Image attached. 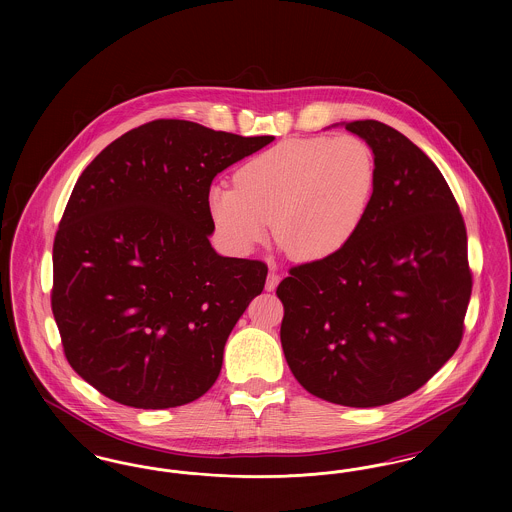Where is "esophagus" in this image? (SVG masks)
Segmentation results:
<instances>
[{
	"instance_id": "1",
	"label": "esophagus",
	"mask_w": 512,
	"mask_h": 512,
	"mask_svg": "<svg viewBox=\"0 0 512 512\" xmlns=\"http://www.w3.org/2000/svg\"><path fill=\"white\" fill-rule=\"evenodd\" d=\"M278 282H280V276H278V272H276V267H272L270 268V272H268L267 276L268 292H272V290L278 286Z\"/></svg>"
}]
</instances>
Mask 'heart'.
I'll list each match as a JSON object with an SVG mask.
<instances>
[{
    "mask_svg": "<svg viewBox=\"0 0 512 512\" xmlns=\"http://www.w3.org/2000/svg\"><path fill=\"white\" fill-rule=\"evenodd\" d=\"M215 184L207 209L220 240L236 253L274 238L295 261L340 253L359 232L376 188L372 147L353 134L288 140L251 157Z\"/></svg>",
    "mask_w": 512,
    "mask_h": 512,
    "instance_id": "heart-1",
    "label": "heart"
}]
</instances>
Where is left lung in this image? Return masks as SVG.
<instances>
[{"mask_svg":"<svg viewBox=\"0 0 512 512\" xmlns=\"http://www.w3.org/2000/svg\"><path fill=\"white\" fill-rule=\"evenodd\" d=\"M345 128L374 151L370 209L349 245L290 268L276 295L295 380L366 409L411 395L453 357L472 272L463 215L430 157L384 122Z\"/></svg>","mask_w":512,"mask_h":512,"instance_id":"obj_1","label":"left lung"}]
</instances>
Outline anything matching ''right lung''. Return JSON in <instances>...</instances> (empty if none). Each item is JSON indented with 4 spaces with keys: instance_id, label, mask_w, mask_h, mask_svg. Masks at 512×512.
I'll use <instances>...</instances> for the list:
<instances>
[{
    "instance_id": "add662e5",
    "label": "right lung",
    "mask_w": 512,
    "mask_h": 512,
    "mask_svg": "<svg viewBox=\"0 0 512 512\" xmlns=\"http://www.w3.org/2000/svg\"><path fill=\"white\" fill-rule=\"evenodd\" d=\"M272 140L157 119L80 174L53 242L51 311L69 365L99 393L171 409L215 384L268 268L211 247L207 195L219 172Z\"/></svg>"
}]
</instances>
